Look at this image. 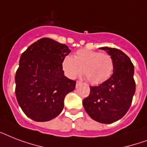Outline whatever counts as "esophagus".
I'll return each instance as SVG.
<instances>
[{
	"label": "esophagus",
	"instance_id": "obj_1",
	"mask_svg": "<svg viewBox=\"0 0 147 147\" xmlns=\"http://www.w3.org/2000/svg\"><path fill=\"white\" fill-rule=\"evenodd\" d=\"M81 84H82V82H79V81H77V82H76V87H78V85H80Z\"/></svg>",
	"mask_w": 147,
	"mask_h": 147
}]
</instances>
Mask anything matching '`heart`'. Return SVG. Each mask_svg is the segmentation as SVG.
Masks as SVG:
<instances>
[{
	"label": "heart",
	"mask_w": 147,
	"mask_h": 147,
	"mask_svg": "<svg viewBox=\"0 0 147 147\" xmlns=\"http://www.w3.org/2000/svg\"><path fill=\"white\" fill-rule=\"evenodd\" d=\"M62 68L69 78H75L82 71L90 82L99 85L108 79L114 70V61L107 53L82 49L76 53L74 58L65 56L62 62Z\"/></svg>",
	"instance_id": "b5f03b06"
}]
</instances>
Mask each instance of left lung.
<instances>
[{
  "label": "left lung",
  "instance_id": "left-lung-1",
  "mask_svg": "<svg viewBox=\"0 0 147 147\" xmlns=\"http://www.w3.org/2000/svg\"><path fill=\"white\" fill-rule=\"evenodd\" d=\"M114 61L112 76L98 86L90 87L83 100L85 111L93 120L111 123L122 118L130 108L136 91L134 67L130 58L120 49L101 47Z\"/></svg>",
  "mask_w": 147,
  "mask_h": 147
}]
</instances>
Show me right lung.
Listing matches in <instances>:
<instances>
[{"label": "right lung", "instance_id": "add662e5", "mask_svg": "<svg viewBox=\"0 0 147 147\" xmlns=\"http://www.w3.org/2000/svg\"><path fill=\"white\" fill-rule=\"evenodd\" d=\"M71 50L66 45L42 38L22 53L15 76V94L24 114L38 122L55 118L76 81L64 76L62 60Z\"/></svg>", "mask_w": 147, "mask_h": 147}]
</instances>
